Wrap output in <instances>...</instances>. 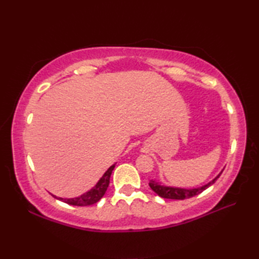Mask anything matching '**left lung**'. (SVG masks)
Segmentation results:
<instances>
[{
	"mask_svg": "<svg viewBox=\"0 0 259 259\" xmlns=\"http://www.w3.org/2000/svg\"><path fill=\"white\" fill-rule=\"evenodd\" d=\"M221 174H219L216 178H214L210 183L205 185L201 188H196V189H181V188H172V187H167V186H162L157 181L150 180L149 181V186L150 188L156 192L157 195H159L162 198H167V199H178V200H184L187 199V198H191L194 196H197L201 194V192L207 189L208 187H210L212 184H214Z\"/></svg>",
	"mask_w": 259,
	"mask_h": 259,
	"instance_id": "8db88e82",
	"label": "left lung"
}]
</instances>
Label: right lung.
<instances>
[{
  "mask_svg": "<svg viewBox=\"0 0 259 259\" xmlns=\"http://www.w3.org/2000/svg\"><path fill=\"white\" fill-rule=\"evenodd\" d=\"M114 167L115 164L110 167L107 171L104 172L102 178L99 180V183L96 185V187H93L91 190L85 192V194L76 198H71V199H67V198H65V199H63V198H59V199L62 200L65 203H69V205H73V206H89L98 202L101 199L102 196L106 194L110 184V177H111L112 170L114 169Z\"/></svg>",
  "mask_w": 259,
  "mask_h": 259,
  "instance_id": "right-lung-1",
  "label": "right lung"
}]
</instances>
